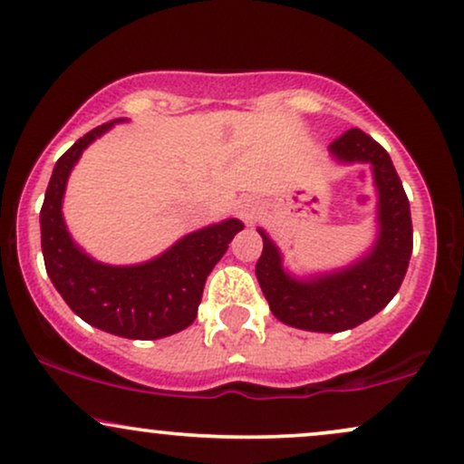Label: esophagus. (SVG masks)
Returning a JSON list of instances; mask_svg holds the SVG:
<instances>
[{
  "instance_id": "obj_1",
  "label": "esophagus",
  "mask_w": 464,
  "mask_h": 464,
  "mask_svg": "<svg viewBox=\"0 0 464 464\" xmlns=\"http://www.w3.org/2000/svg\"><path fill=\"white\" fill-rule=\"evenodd\" d=\"M237 214L244 222H253L256 216V203L253 198H242L237 203Z\"/></svg>"
}]
</instances>
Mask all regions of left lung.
<instances>
[{"mask_svg": "<svg viewBox=\"0 0 464 464\" xmlns=\"http://www.w3.org/2000/svg\"><path fill=\"white\" fill-rule=\"evenodd\" d=\"M342 166L365 164L376 188V237L359 259L328 272L298 276L264 228V253L255 275L270 311L287 326L311 333H342L367 322L392 303L412 253L411 205L389 153L361 130H350L328 147Z\"/></svg>", "mask_w": 464, "mask_h": 464, "instance_id": "8db88e82", "label": "left lung"}]
</instances>
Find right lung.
I'll return each instance as SVG.
<instances>
[{
    "instance_id": "obj_1",
    "label": "right lung",
    "mask_w": 464,
    "mask_h": 464,
    "mask_svg": "<svg viewBox=\"0 0 464 464\" xmlns=\"http://www.w3.org/2000/svg\"><path fill=\"white\" fill-rule=\"evenodd\" d=\"M119 122L127 119L94 127L55 161L41 209L44 267L72 314L91 326L125 339H161L197 320L205 281L244 222L227 218L203 227L131 266L103 264L77 246L63 216L66 183L83 150Z\"/></svg>"
}]
</instances>
